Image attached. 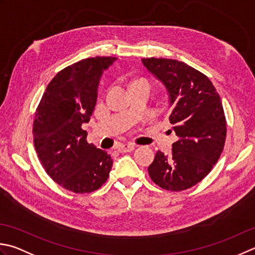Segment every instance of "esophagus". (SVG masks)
Instances as JSON below:
<instances>
[{"instance_id":"1","label":"esophagus","mask_w":255,"mask_h":255,"mask_svg":"<svg viewBox=\"0 0 255 255\" xmlns=\"http://www.w3.org/2000/svg\"><path fill=\"white\" fill-rule=\"evenodd\" d=\"M134 148H136V146L132 143H125V144L122 143L118 146V150L121 152H130Z\"/></svg>"}]
</instances>
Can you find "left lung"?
I'll list each match as a JSON object with an SVG mask.
<instances>
[{
  "instance_id": "8db88e82",
  "label": "left lung",
  "mask_w": 255,
  "mask_h": 255,
  "mask_svg": "<svg viewBox=\"0 0 255 255\" xmlns=\"http://www.w3.org/2000/svg\"><path fill=\"white\" fill-rule=\"evenodd\" d=\"M142 64L167 88L169 121L178 137L170 154L156 152L149 176L164 190H186L207 177L221 156L227 136L221 98L210 79L186 63L151 57Z\"/></svg>"
}]
</instances>
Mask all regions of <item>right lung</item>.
I'll use <instances>...</instances> for the list:
<instances>
[{"label":"right lung","mask_w":255,"mask_h":255,"mask_svg":"<svg viewBox=\"0 0 255 255\" xmlns=\"http://www.w3.org/2000/svg\"><path fill=\"white\" fill-rule=\"evenodd\" d=\"M116 57L85 58L56 74L47 85L35 113V150L45 171L59 186L75 193H89L107 181L111 154L86 140L82 128L97 102L104 69Z\"/></svg>","instance_id":"1"}]
</instances>
